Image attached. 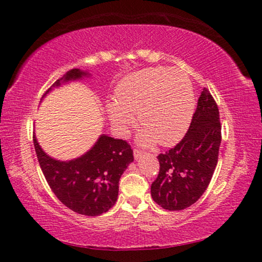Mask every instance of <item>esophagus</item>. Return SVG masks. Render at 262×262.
Returning <instances> with one entry per match:
<instances>
[{
	"mask_svg": "<svg viewBox=\"0 0 262 262\" xmlns=\"http://www.w3.org/2000/svg\"><path fill=\"white\" fill-rule=\"evenodd\" d=\"M142 155H143V152H142L141 150H137V149H135V150H134V158H135V159L140 158V157L142 156Z\"/></svg>",
	"mask_w": 262,
	"mask_h": 262,
	"instance_id": "34e87169",
	"label": "esophagus"
}]
</instances>
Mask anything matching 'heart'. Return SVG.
Listing matches in <instances>:
<instances>
[{"instance_id": "obj_1", "label": "heart", "mask_w": 262, "mask_h": 262, "mask_svg": "<svg viewBox=\"0 0 262 262\" xmlns=\"http://www.w3.org/2000/svg\"><path fill=\"white\" fill-rule=\"evenodd\" d=\"M115 101L106 105L113 127L125 135L135 118L144 129L145 145L158 141L172 145L187 130L194 112V94L187 75L167 67L145 68L128 75L115 89Z\"/></svg>"}]
</instances>
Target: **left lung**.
I'll use <instances>...</instances> for the list:
<instances>
[{"label": "left lung", "instance_id": "left-lung-1", "mask_svg": "<svg viewBox=\"0 0 262 262\" xmlns=\"http://www.w3.org/2000/svg\"><path fill=\"white\" fill-rule=\"evenodd\" d=\"M220 144L219 107L210 92L203 89L184 139L157 157L159 173L151 185L154 201L171 211L194 205L214 174Z\"/></svg>", "mask_w": 262, "mask_h": 262}]
</instances>
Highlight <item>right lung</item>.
Segmentation results:
<instances>
[{"label":"right lung","instance_id":"1","mask_svg":"<svg viewBox=\"0 0 262 262\" xmlns=\"http://www.w3.org/2000/svg\"><path fill=\"white\" fill-rule=\"evenodd\" d=\"M90 76L81 69H72L53 84H62ZM39 164L56 198L69 209L85 216H98L108 211L117 202L119 180L134 161L130 145L123 140L101 134L89 151L70 161H59L47 155L33 135Z\"/></svg>","mask_w":262,"mask_h":262}]
</instances>
